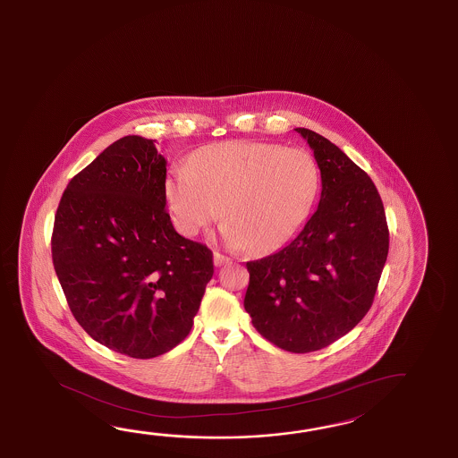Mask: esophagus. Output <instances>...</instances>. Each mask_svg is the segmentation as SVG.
Masks as SVG:
<instances>
[{
    "label": "esophagus",
    "mask_w": 458,
    "mask_h": 458,
    "mask_svg": "<svg viewBox=\"0 0 458 458\" xmlns=\"http://www.w3.org/2000/svg\"><path fill=\"white\" fill-rule=\"evenodd\" d=\"M231 259L229 257H225L223 253H219V251H215V265L216 267H221V265H225V263H229Z\"/></svg>",
    "instance_id": "34e87169"
}]
</instances>
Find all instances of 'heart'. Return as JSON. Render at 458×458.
<instances>
[{"instance_id":"heart-1","label":"heart","mask_w":458,"mask_h":458,"mask_svg":"<svg viewBox=\"0 0 458 458\" xmlns=\"http://www.w3.org/2000/svg\"><path fill=\"white\" fill-rule=\"evenodd\" d=\"M320 189L310 154L279 144L227 141L201 148L172 171L165 197L174 225L193 237L225 216V242L279 250L304 227Z\"/></svg>"}]
</instances>
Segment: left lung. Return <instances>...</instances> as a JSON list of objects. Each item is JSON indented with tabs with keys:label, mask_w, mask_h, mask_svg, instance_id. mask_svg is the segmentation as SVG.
Wrapping results in <instances>:
<instances>
[{
	"label": "left lung",
	"mask_w": 458,
	"mask_h": 458,
	"mask_svg": "<svg viewBox=\"0 0 458 458\" xmlns=\"http://www.w3.org/2000/svg\"><path fill=\"white\" fill-rule=\"evenodd\" d=\"M296 131L320 169V203L286 247L247 261L243 307L263 338L289 352H312L368 314L388 255V227L368 174L322 135Z\"/></svg>",
	"instance_id": "left-lung-1"
}]
</instances>
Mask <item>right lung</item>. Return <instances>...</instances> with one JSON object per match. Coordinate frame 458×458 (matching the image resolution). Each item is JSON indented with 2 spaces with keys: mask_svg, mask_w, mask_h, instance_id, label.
I'll use <instances>...</instances> for the list:
<instances>
[{
  "mask_svg": "<svg viewBox=\"0 0 458 458\" xmlns=\"http://www.w3.org/2000/svg\"><path fill=\"white\" fill-rule=\"evenodd\" d=\"M154 140L125 136L76 174L55 215L52 259L92 340L151 359L185 340L213 278V251L182 237L165 209Z\"/></svg>",
  "mask_w": 458,
  "mask_h": 458,
  "instance_id": "add662e5",
  "label": "right lung"
}]
</instances>
